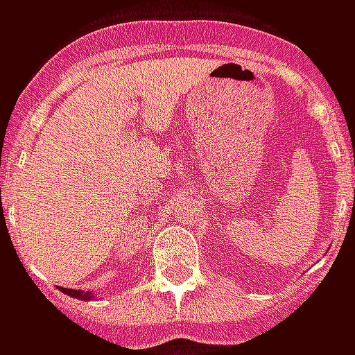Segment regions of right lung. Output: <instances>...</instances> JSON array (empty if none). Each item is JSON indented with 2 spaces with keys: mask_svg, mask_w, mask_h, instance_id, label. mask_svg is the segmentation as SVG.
Here are the masks:
<instances>
[{
  "mask_svg": "<svg viewBox=\"0 0 355 355\" xmlns=\"http://www.w3.org/2000/svg\"><path fill=\"white\" fill-rule=\"evenodd\" d=\"M63 293H67V295H71V297H80V300H89L92 297V293L89 292H80V290H67V288H62Z\"/></svg>",
  "mask_w": 355,
  "mask_h": 355,
  "instance_id": "right-lung-1",
  "label": "right lung"
}]
</instances>
